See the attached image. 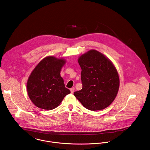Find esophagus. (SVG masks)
<instances>
[{
	"mask_svg": "<svg viewBox=\"0 0 150 150\" xmlns=\"http://www.w3.org/2000/svg\"><path fill=\"white\" fill-rule=\"evenodd\" d=\"M74 90H75V88H71V89H70V91H71V92L72 93H74Z\"/></svg>",
	"mask_w": 150,
	"mask_h": 150,
	"instance_id": "1",
	"label": "esophagus"
}]
</instances>
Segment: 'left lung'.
<instances>
[{"instance_id":"obj_1","label":"left lung","mask_w":150,"mask_h":150,"mask_svg":"<svg viewBox=\"0 0 150 150\" xmlns=\"http://www.w3.org/2000/svg\"><path fill=\"white\" fill-rule=\"evenodd\" d=\"M82 69V89L74 92L75 97L91 111L103 110L115 100L120 78L112 62L96 50H90L78 59Z\"/></svg>"}]
</instances>
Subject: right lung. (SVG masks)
Returning a JSON list of instances; mask_svg holds the SVG:
<instances>
[{"instance_id":"1","label":"right lung","mask_w":150,"mask_h":150,"mask_svg":"<svg viewBox=\"0 0 150 150\" xmlns=\"http://www.w3.org/2000/svg\"><path fill=\"white\" fill-rule=\"evenodd\" d=\"M64 59L48 56L41 60L28 78L27 89L32 102L38 108L51 110L60 105L71 93L65 87L60 71Z\"/></svg>"}]
</instances>
